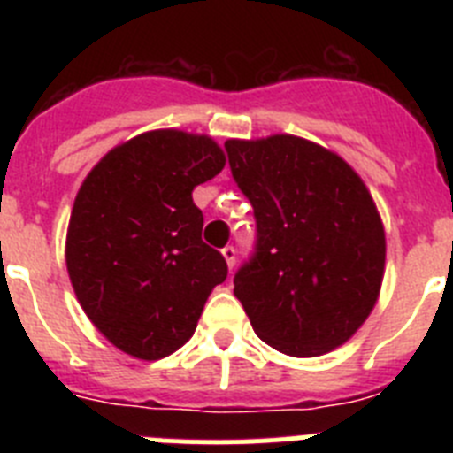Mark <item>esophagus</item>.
Returning a JSON list of instances; mask_svg holds the SVG:
<instances>
[{
	"instance_id": "esophagus-1",
	"label": "esophagus",
	"mask_w": 453,
	"mask_h": 453,
	"mask_svg": "<svg viewBox=\"0 0 453 453\" xmlns=\"http://www.w3.org/2000/svg\"><path fill=\"white\" fill-rule=\"evenodd\" d=\"M222 256H224V261H226V265H229L231 270H234V265H235V247L234 245H226L222 250Z\"/></svg>"
}]
</instances>
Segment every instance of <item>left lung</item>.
I'll return each instance as SVG.
<instances>
[{"mask_svg":"<svg viewBox=\"0 0 453 453\" xmlns=\"http://www.w3.org/2000/svg\"><path fill=\"white\" fill-rule=\"evenodd\" d=\"M224 150L256 218L254 254L234 276L256 335L297 358L335 349L383 281L386 234L365 183L297 135L226 140Z\"/></svg>","mask_w":453,"mask_h":453,"instance_id":"8db88e82","label":"left lung"}]
</instances>
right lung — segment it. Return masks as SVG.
<instances>
[{
    "label": "right lung",
    "mask_w": 453,
    "mask_h": 453,
    "mask_svg": "<svg viewBox=\"0 0 453 453\" xmlns=\"http://www.w3.org/2000/svg\"><path fill=\"white\" fill-rule=\"evenodd\" d=\"M224 167L208 135L147 131L108 151L83 181L67 229L70 281L118 349L158 361L197 329L226 261L202 240L192 190Z\"/></svg>",
    "instance_id": "right-lung-1"
}]
</instances>
